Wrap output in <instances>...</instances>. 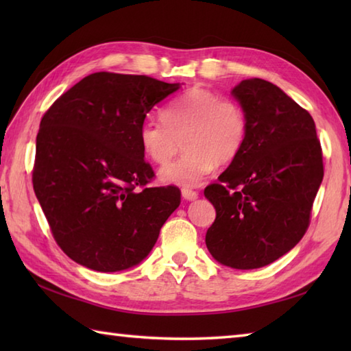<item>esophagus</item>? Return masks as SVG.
<instances>
[{"instance_id":"obj_1","label":"esophagus","mask_w":351,"mask_h":351,"mask_svg":"<svg viewBox=\"0 0 351 351\" xmlns=\"http://www.w3.org/2000/svg\"><path fill=\"white\" fill-rule=\"evenodd\" d=\"M181 195L185 200H196L199 197V193L195 191V190H191V189H182Z\"/></svg>"}]
</instances>
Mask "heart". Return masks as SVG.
Here are the masks:
<instances>
[{
    "instance_id": "1",
    "label": "heart",
    "mask_w": 351,
    "mask_h": 351,
    "mask_svg": "<svg viewBox=\"0 0 351 351\" xmlns=\"http://www.w3.org/2000/svg\"><path fill=\"white\" fill-rule=\"evenodd\" d=\"M247 119L237 102L195 87L162 111V122L138 128L141 151L155 164H166L182 138L184 154L158 173L164 184L195 187L217 166L232 162L245 143Z\"/></svg>"
}]
</instances>
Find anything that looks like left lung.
I'll use <instances>...</instances> for the list:
<instances>
[{
  "label": "left lung",
  "mask_w": 351,
  "mask_h": 351,
  "mask_svg": "<svg viewBox=\"0 0 351 351\" xmlns=\"http://www.w3.org/2000/svg\"><path fill=\"white\" fill-rule=\"evenodd\" d=\"M230 95L247 119V137L219 184L205 189L215 208L205 243L221 265L253 270L285 255L306 232L323 154L314 119L278 86L243 80Z\"/></svg>",
  "instance_id": "obj_1"
}]
</instances>
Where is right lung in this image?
I'll list each match as a JSON object with an SVG mask.
<instances>
[{"mask_svg": "<svg viewBox=\"0 0 351 351\" xmlns=\"http://www.w3.org/2000/svg\"><path fill=\"white\" fill-rule=\"evenodd\" d=\"M180 87L96 72L42 117L33 187L57 244L77 264L102 273L140 264L180 206L176 187H145L154 170L138 143L146 114Z\"/></svg>", "mask_w": 351, "mask_h": 351, "instance_id": "add662e5", "label": "right lung"}]
</instances>
